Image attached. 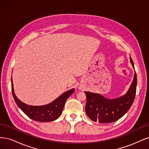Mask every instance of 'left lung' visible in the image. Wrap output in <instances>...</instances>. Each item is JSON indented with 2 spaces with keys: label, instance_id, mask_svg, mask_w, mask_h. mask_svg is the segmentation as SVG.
Instances as JSON below:
<instances>
[{
  "label": "left lung",
  "instance_id": "1",
  "mask_svg": "<svg viewBox=\"0 0 149 149\" xmlns=\"http://www.w3.org/2000/svg\"><path fill=\"white\" fill-rule=\"evenodd\" d=\"M133 67V60L130 57ZM137 74L135 73L134 80L127 93L124 96L115 100H109L101 94L85 91L86 104L85 110L89 118L99 123H110L122 118L132 105L136 94Z\"/></svg>",
  "mask_w": 149,
  "mask_h": 149
}]
</instances>
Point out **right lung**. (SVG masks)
Wrapping results in <instances>:
<instances>
[{"label":"right lung","mask_w":149,"mask_h":149,"mask_svg":"<svg viewBox=\"0 0 149 149\" xmlns=\"http://www.w3.org/2000/svg\"><path fill=\"white\" fill-rule=\"evenodd\" d=\"M11 82L13 97L17 106L30 119L38 122H50L57 119L61 114L67 99L74 91V89H71L47 105L40 106H29L22 102L17 97L13 91L12 78Z\"/></svg>","instance_id":"obj_1"}]
</instances>
